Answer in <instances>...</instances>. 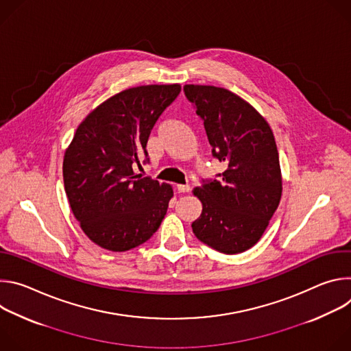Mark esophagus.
Segmentation results:
<instances>
[{"label": "esophagus", "mask_w": 351, "mask_h": 351, "mask_svg": "<svg viewBox=\"0 0 351 351\" xmlns=\"http://www.w3.org/2000/svg\"><path fill=\"white\" fill-rule=\"evenodd\" d=\"M176 190L179 193H189L190 191V186L189 184H178L176 186Z\"/></svg>", "instance_id": "obj_1"}]
</instances>
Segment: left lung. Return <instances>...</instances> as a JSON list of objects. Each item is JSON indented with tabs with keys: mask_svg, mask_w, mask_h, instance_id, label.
Instances as JSON below:
<instances>
[{
	"mask_svg": "<svg viewBox=\"0 0 351 351\" xmlns=\"http://www.w3.org/2000/svg\"><path fill=\"white\" fill-rule=\"evenodd\" d=\"M183 90L204 122L213 156L228 165L221 180L193 190L203 204L193 233L219 253H243L261 239L282 197L274 133L253 106L226 88L186 84Z\"/></svg>",
	"mask_w": 351,
	"mask_h": 351,
	"instance_id": "1",
	"label": "left lung"
}]
</instances>
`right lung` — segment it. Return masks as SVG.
I'll list each match as a JSON object with an SVG mask.
<instances>
[{
	"mask_svg": "<svg viewBox=\"0 0 351 351\" xmlns=\"http://www.w3.org/2000/svg\"><path fill=\"white\" fill-rule=\"evenodd\" d=\"M180 93V84L123 90L91 111L76 129L64 157V184L86 236L110 252H126L160 228L171 184L134 175L156 122Z\"/></svg>",
	"mask_w": 351,
	"mask_h": 351,
	"instance_id": "right-lung-1",
	"label": "right lung"
}]
</instances>
